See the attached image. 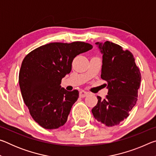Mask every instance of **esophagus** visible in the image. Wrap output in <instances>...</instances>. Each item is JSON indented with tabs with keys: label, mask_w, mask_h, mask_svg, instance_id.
Here are the masks:
<instances>
[{
	"label": "esophagus",
	"mask_w": 156,
	"mask_h": 156,
	"mask_svg": "<svg viewBox=\"0 0 156 156\" xmlns=\"http://www.w3.org/2000/svg\"><path fill=\"white\" fill-rule=\"evenodd\" d=\"M79 95H80V98H84V97L88 96L89 93H88V92L85 91H80V93H79Z\"/></svg>",
	"instance_id": "esophagus-1"
}]
</instances>
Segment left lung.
I'll list each match as a JSON object with an SVG mask.
<instances>
[{
	"mask_svg": "<svg viewBox=\"0 0 156 156\" xmlns=\"http://www.w3.org/2000/svg\"><path fill=\"white\" fill-rule=\"evenodd\" d=\"M102 54L101 78L107 82L108 95L91 112L98 122L107 126L119 125L129 115L138 100L141 73L133 54L117 44L96 43Z\"/></svg>",
	"mask_w": 156,
	"mask_h": 156,
	"instance_id": "1",
	"label": "left lung"
}]
</instances>
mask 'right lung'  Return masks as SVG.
Listing matches in <instances>:
<instances>
[{"label":"right lung","mask_w":156,"mask_h":156,"mask_svg":"<svg viewBox=\"0 0 156 156\" xmlns=\"http://www.w3.org/2000/svg\"><path fill=\"white\" fill-rule=\"evenodd\" d=\"M92 48L80 41L51 43L23 59L18 77L21 94L31 117L42 127L55 129L67 122L79 93L62 88L61 80L70 73L73 58Z\"/></svg>","instance_id":"right-lung-1"}]
</instances>
